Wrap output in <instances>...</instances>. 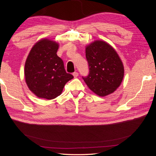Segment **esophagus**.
Here are the masks:
<instances>
[{
    "instance_id": "1",
    "label": "esophagus",
    "mask_w": 156,
    "mask_h": 156,
    "mask_svg": "<svg viewBox=\"0 0 156 156\" xmlns=\"http://www.w3.org/2000/svg\"><path fill=\"white\" fill-rule=\"evenodd\" d=\"M73 75L74 76V77H77L78 75H79V73H77V72H74L73 73Z\"/></svg>"
}]
</instances>
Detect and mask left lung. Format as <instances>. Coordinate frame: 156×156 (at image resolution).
Segmentation results:
<instances>
[{"label":"left lung","instance_id":"8db88e82","mask_svg":"<svg viewBox=\"0 0 156 156\" xmlns=\"http://www.w3.org/2000/svg\"><path fill=\"white\" fill-rule=\"evenodd\" d=\"M86 58L89 73L83 79L88 88L101 97L114 92L124 75L123 64L116 51L107 42L96 40L87 46Z\"/></svg>","mask_w":156,"mask_h":156}]
</instances>
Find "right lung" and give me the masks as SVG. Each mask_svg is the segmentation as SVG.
I'll return each mask as SVG.
<instances>
[{
    "label": "right lung",
    "instance_id": "obj_1",
    "mask_svg": "<svg viewBox=\"0 0 156 156\" xmlns=\"http://www.w3.org/2000/svg\"><path fill=\"white\" fill-rule=\"evenodd\" d=\"M58 44L42 39L32 47L25 65V81L30 90L41 98L60 96L66 83L73 76L66 73L63 60L56 55Z\"/></svg>",
    "mask_w": 156,
    "mask_h": 156
}]
</instances>
